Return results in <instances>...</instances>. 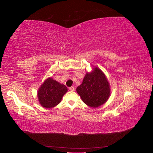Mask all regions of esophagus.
Here are the masks:
<instances>
[{"label":"esophagus","mask_w":153,"mask_h":153,"mask_svg":"<svg viewBox=\"0 0 153 153\" xmlns=\"http://www.w3.org/2000/svg\"><path fill=\"white\" fill-rule=\"evenodd\" d=\"M69 90H70V91H75V87H74V86H71V87H69Z\"/></svg>","instance_id":"obj_1"}]
</instances>
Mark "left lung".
Listing matches in <instances>:
<instances>
[{
  "instance_id": "8db88e82",
  "label": "left lung",
  "mask_w": 153,
  "mask_h": 153,
  "mask_svg": "<svg viewBox=\"0 0 153 153\" xmlns=\"http://www.w3.org/2000/svg\"><path fill=\"white\" fill-rule=\"evenodd\" d=\"M76 91L82 101L91 107H98L103 105L110 96L107 79L98 68L86 74L82 84L76 88Z\"/></svg>"
}]
</instances>
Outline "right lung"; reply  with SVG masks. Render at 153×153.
<instances>
[{
    "mask_svg": "<svg viewBox=\"0 0 153 153\" xmlns=\"http://www.w3.org/2000/svg\"><path fill=\"white\" fill-rule=\"evenodd\" d=\"M67 91L65 85L50 78L39 88L38 92V100L43 107L52 108L61 102L62 96Z\"/></svg>",
    "mask_w": 153,
    "mask_h": 153,
    "instance_id": "1",
    "label": "right lung"
}]
</instances>
